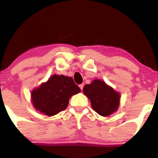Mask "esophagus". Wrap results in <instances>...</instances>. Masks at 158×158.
<instances>
[{
	"mask_svg": "<svg viewBox=\"0 0 158 158\" xmlns=\"http://www.w3.org/2000/svg\"><path fill=\"white\" fill-rule=\"evenodd\" d=\"M83 87H84V85H83V84L79 85V88H80V89H81V90H83Z\"/></svg>",
	"mask_w": 158,
	"mask_h": 158,
	"instance_id": "obj_1",
	"label": "esophagus"
}]
</instances>
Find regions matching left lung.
Segmentation results:
<instances>
[{
	"instance_id": "1",
	"label": "left lung",
	"mask_w": 158,
	"mask_h": 158,
	"mask_svg": "<svg viewBox=\"0 0 158 158\" xmlns=\"http://www.w3.org/2000/svg\"><path fill=\"white\" fill-rule=\"evenodd\" d=\"M83 93L90 100L92 108L99 115L106 117L117 111L120 95L100 79H94L83 88Z\"/></svg>"
}]
</instances>
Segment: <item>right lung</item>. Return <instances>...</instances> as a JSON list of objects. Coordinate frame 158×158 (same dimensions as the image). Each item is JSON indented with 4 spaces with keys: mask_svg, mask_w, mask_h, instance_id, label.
I'll return each instance as SVG.
<instances>
[{
    "mask_svg": "<svg viewBox=\"0 0 158 158\" xmlns=\"http://www.w3.org/2000/svg\"><path fill=\"white\" fill-rule=\"evenodd\" d=\"M81 91L71 77L53 75L32 91V103L41 113L53 116L66 109L70 97Z\"/></svg>",
    "mask_w": 158,
    "mask_h": 158,
    "instance_id": "obj_1",
    "label": "right lung"
}]
</instances>
